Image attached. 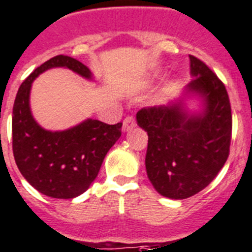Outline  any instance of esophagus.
<instances>
[{
  "instance_id": "esophagus-1",
  "label": "esophagus",
  "mask_w": 252,
  "mask_h": 252,
  "mask_svg": "<svg viewBox=\"0 0 252 252\" xmlns=\"http://www.w3.org/2000/svg\"><path fill=\"white\" fill-rule=\"evenodd\" d=\"M135 126V119L133 117H126V119L123 120V130L124 132H129L132 130Z\"/></svg>"
}]
</instances>
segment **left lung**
Instances as JSON below:
<instances>
[{
	"label": "left lung",
	"instance_id": "1",
	"mask_svg": "<svg viewBox=\"0 0 252 252\" xmlns=\"http://www.w3.org/2000/svg\"><path fill=\"white\" fill-rule=\"evenodd\" d=\"M189 58L194 78L183 97L137 113V123L148 134L147 176L153 188L170 199H187L207 188L226 163L231 144L226 87L204 62ZM190 95L202 100L200 113L187 111L185 99Z\"/></svg>",
	"mask_w": 252,
	"mask_h": 252
}]
</instances>
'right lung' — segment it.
I'll return each mask as SVG.
<instances>
[{
  "instance_id": "obj_1",
  "label": "right lung",
  "mask_w": 252,
  "mask_h": 252,
  "mask_svg": "<svg viewBox=\"0 0 252 252\" xmlns=\"http://www.w3.org/2000/svg\"><path fill=\"white\" fill-rule=\"evenodd\" d=\"M56 67L72 69L87 80L93 73L68 56H56L39 65L21 84L12 109V151L26 181L50 198L72 199L86 191L106 153L122 135V123L87 119L73 128L52 132L41 128L30 110V90L39 74Z\"/></svg>"
}]
</instances>
